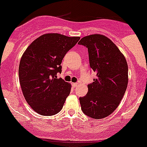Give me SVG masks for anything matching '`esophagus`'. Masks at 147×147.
Instances as JSON below:
<instances>
[{"mask_svg": "<svg viewBox=\"0 0 147 147\" xmlns=\"http://www.w3.org/2000/svg\"><path fill=\"white\" fill-rule=\"evenodd\" d=\"M77 85H78V84H77V83H72V86H73L74 87H76Z\"/></svg>", "mask_w": 147, "mask_h": 147, "instance_id": "1", "label": "esophagus"}]
</instances>
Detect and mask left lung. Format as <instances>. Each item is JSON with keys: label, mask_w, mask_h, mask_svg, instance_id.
<instances>
[{"label": "left lung", "mask_w": 147, "mask_h": 147, "mask_svg": "<svg viewBox=\"0 0 147 147\" xmlns=\"http://www.w3.org/2000/svg\"><path fill=\"white\" fill-rule=\"evenodd\" d=\"M88 49L90 67L96 73L86 95L80 97L81 110L95 119L109 116L122 99L128 84V65L117 46L106 36L93 34L78 42Z\"/></svg>", "instance_id": "1"}]
</instances>
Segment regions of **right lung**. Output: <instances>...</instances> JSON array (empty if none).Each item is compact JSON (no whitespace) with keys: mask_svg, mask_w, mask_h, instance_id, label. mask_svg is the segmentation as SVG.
I'll list each match as a JSON object with an SVG mask.
<instances>
[{"mask_svg":"<svg viewBox=\"0 0 147 147\" xmlns=\"http://www.w3.org/2000/svg\"><path fill=\"white\" fill-rule=\"evenodd\" d=\"M59 33H47L36 38L21 57L18 69L20 84L28 104L38 114L52 116L63 108L71 84L61 73L63 57L79 40Z\"/></svg>","mask_w":147,"mask_h":147,"instance_id":"add662e5","label":"right lung"}]
</instances>
